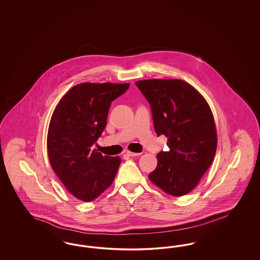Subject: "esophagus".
Here are the masks:
<instances>
[{
  "mask_svg": "<svg viewBox=\"0 0 260 260\" xmlns=\"http://www.w3.org/2000/svg\"><path fill=\"white\" fill-rule=\"evenodd\" d=\"M127 156H131V157H136V156H139L141 153H135V152H131V151H126L125 152Z\"/></svg>",
  "mask_w": 260,
  "mask_h": 260,
  "instance_id": "esophagus-1",
  "label": "esophagus"
}]
</instances>
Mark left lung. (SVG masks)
Listing matches in <instances>:
<instances>
[{
    "label": "left lung",
    "mask_w": 260,
    "mask_h": 260,
    "mask_svg": "<svg viewBox=\"0 0 260 260\" xmlns=\"http://www.w3.org/2000/svg\"><path fill=\"white\" fill-rule=\"evenodd\" d=\"M147 99L157 136L168 137L169 151L157 155L149 179L167 194L191 192L213 161L217 136L210 106L198 90L181 80L137 81Z\"/></svg>",
    "instance_id": "left-lung-1"
}]
</instances>
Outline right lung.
Instances as JSON below:
<instances>
[{
  "mask_svg": "<svg viewBox=\"0 0 260 260\" xmlns=\"http://www.w3.org/2000/svg\"><path fill=\"white\" fill-rule=\"evenodd\" d=\"M129 84L84 83L62 98L50 119L48 153L51 168L76 198L90 202L111 185L119 157L102 156L91 146L107 124L113 100Z\"/></svg>",
  "mask_w": 260,
  "mask_h": 260,
  "instance_id": "obj_1",
  "label": "right lung"
}]
</instances>
